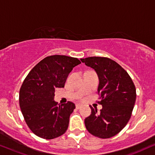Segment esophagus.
<instances>
[{
	"label": "esophagus",
	"mask_w": 155,
	"mask_h": 155,
	"mask_svg": "<svg viewBox=\"0 0 155 155\" xmlns=\"http://www.w3.org/2000/svg\"><path fill=\"white\" fill-rule=\"evenodd\" d=\"M81 107V105H80V104H76V109H79V108Z\"/></svg>",
	"instance_id": "esophagus-1"
}]
</instances>
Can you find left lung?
Listing matches in <instances>:
<instances>
[{"label": "left lung", "mask_w": 155, "mask_h": 155, "mask_svg": "<svg viewBox=\"0 0 155 155\" xmlns=\"http://www.w3.org/2000/svg\"><path fill=\"white\" fill-rule=\"evenodd\" d=\"M81 62L93 68L98 76V94L102 106L100 112L85 118L86 128L94 137L108 139L114 137L129 120L135 104L136 88L131 78L118 63L105 57L81 58Z\"/></svg>", "instance_id": "obj_1"}]
</instances>
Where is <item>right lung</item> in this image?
<instances>
[{
	"mask_svg": "<svg viewBox=\"0 0 155 155\" xmlns=\"http://www.w3.org/2000/svg\"><path fill=\"white\" fill-rule=\"evenodd\" d=\"M79 59L55 55L45 58L29 71L19 91V105L24 120L37 137L53 139L66 131L75 104L54 101L55 89L64 87Z\"/></svg>",
	"mask_w": 155,
	"mask_h": 155,
	"instance_id": "1",
	"label": "right lung"
}]
</instances>
